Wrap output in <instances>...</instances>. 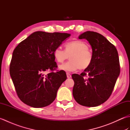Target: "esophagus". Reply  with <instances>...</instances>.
Here are the masks:
<instances>
[{
	"label": "esophagus",
	"instance_id": "obj_1",
	"mask_svg": "<svg viewBox=\"0 0 130 130\" xmlns=\"http://www.w3.org/2000/svg\"><path fill=\"white\" fill-rule=\"evenodd\" d=\"M67 78H71V74H70L69 73H67Z\"/></svg>",
	"mask_w": 130,
	"mask_h": 130
}]
</instances>
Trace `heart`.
<instances>
[{
	"instance_id": "heart-1",
	"label": "heart",
	"mask_w": 130,
	"mask_h": 130,
	"mask_svg": "<svg viewBox=\"0 0 130 130\" xmlns=\"http://www.w3.org/2000/svg\"><path fill=\"white\" fill-rule=\"evenodd\" d=\"M70 56V60L61 65L59 69L65 71H73L80 69L84 70L92 63L93 55L89 49V45L81 40H75L65 44V51L60 47L54 51L55 60L58 63H62Z\"/></svg>"
}]
</instances>
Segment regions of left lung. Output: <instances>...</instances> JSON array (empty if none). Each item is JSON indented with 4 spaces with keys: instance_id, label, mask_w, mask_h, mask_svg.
<instances>
[{
    "instance_id": "8db88e82",
    "label": "left lung",
    "mask_w": 130,
    "mask_h": 130,
    "mask_svg": "<svg viewBox=\"0 0 130 130\" xmlns=\"http://www.w3.org/2000/svg\"><path fill=\"white\" fill-rule=\"evenodd\" d=\"M79 38L89 42L93 58L90 65L83 72L72 75L73 96L82 106L96 107L109 98L120 75L118 52L113 44L97 32L87 31Z\"/></svg>"
}]
</instances>
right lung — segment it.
Masks as SVG:
<instances>
[{
    "label": "right lung",
    "instance_id": "1",
    "mask_svg": "<svg viewBox=\"0 0 130 130\" xmlns=\"http://www.w3.org/2000/svg\"><path fill=\"white\" fill-rule=\"evenodd\" d=\"M70 36L67 33H33L14 50L9 71L17 94L22 102L34 108L47 106L67 78L57 65L54 51ZM47 71H50L45 74Z\"/></svg>",
    "mask_w": 130,
    "mask_h": 130
}]
</instances>
